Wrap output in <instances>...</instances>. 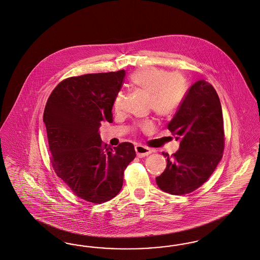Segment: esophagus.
<instances>
[{
	"mask_svg": "<svg viewBox=\"0 0 260 260\" xmlns=\"http://www.w3.org/2000/svg\"><path fill=\"white\" fill-rule=\"evenodd\" d=\"M135 152H136V155L138 157H144V156L150 154L152 151L147 147H144L142 145H138L135 147Z\"/></svg>",
	"mask_w": 260,
	"mask_h": 260,
	"instance_id": "1",
	"label": "esophagus"
}]
</instances>
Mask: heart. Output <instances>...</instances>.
Here are the masks:
<instances>
[{"mask_svg":"<svg viewBox=\"0 0 260 260\" xmlns=\"http://www.w3.org/2000/svg\"><path fill=\"white\" fill-rule=\"evenodd\" d=\"M129 81L136 88L150 95V107L158 116L174 114L185 95V82L182 77L157 67L140 68L131 76ZM122 104L123 94L119 93L114 100V109L120 110ZM138 126L148 131L153 127V123L151 120H146L138 124Z\"/></svg>","mask_w":260,"mask_h":260,"instance_id":"b5f03b06","label":"heart"}]
</instances>
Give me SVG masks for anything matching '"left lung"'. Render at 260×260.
Here are the masks:
<instances>
[{
	"mask_svg": "<svg viewBox=\"0 0 260 260\" xmlns=\"http://www.w3.org/2000/svg\"><path fill=\"white\" fill-rule=\"evenodd\" d=\"M168 129L179 148L171 158L162 152L167 166L155 180L164 192L184 195L206 182L224 152L222 107L210 83L200 80L189 88Z\"/></svg>",
	"mask_w": 260,
	"mask_h": 260,
	"instance_id": "left-lung-1",
	"label": "left lung"
}]
</instances>
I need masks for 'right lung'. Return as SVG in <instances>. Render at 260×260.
I'll return each instance as SVG.
<instances>
[{
  "label": "right lung",
  "instance_id": "obj_1",
  "mask_svg": "<svg viewBox=\"0 0 260 260\" xmlns=\"http://www.w3.org/2000/svg\"><path fill=\"white\" fill-rule=\"evenodd\" d=\"M125 70L88 74L61 81L47 101L43 122L58 178L78 196L102 204L123 186L124 171L135 159L129 142L110 148L100 136L103 121L112 122V107Z\"/></svg>",
  "mask_w": 260,
  "mask_h": 260
}]
</instances>
